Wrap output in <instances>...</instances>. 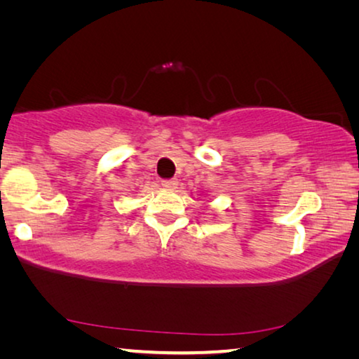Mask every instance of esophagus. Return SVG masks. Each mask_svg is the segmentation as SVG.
Listing matches in <instances>:
<instances>
[{"instance_id":"1","label":"esophagus","mask_w":359,"mask_h":359,"mask_svg":"<svg viewBox=\"0 0 359 359\" xmlns=\"http://www.w3.org/2000/svg\"><path fill=\"white\" fill-rule=\"evenodd\" d=\"M161 185L168 188V190H175L179 185V180L177 179H165V180H161Z\"/></svg>"}]
</instances>
